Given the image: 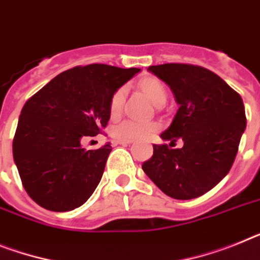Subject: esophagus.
<instances>
[{
    "label": "esophagus",
    "mask_w": 260,
    "mask_h": 260,
    "mask_svg": "<svg viewBox=\"0 0 260 260\" xmlns=\"http://www.w3.org/2000/svg\"><path fill=\"white\" fill-rule=\"evenodd\" d=\"M115 143H118V145H130L133 143V141H125V139H117Z\"/></svg>",
    "instance_id": "34e87169"
}]
</instances>
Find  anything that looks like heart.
<instances>
[{
  "label": "heart",
  "instance_id": "obj_1",
  "mask_svg": "<svg viewBox=\"0 0 260 260\" xmlns=\"http://www.w3.org/2000/svg\"><path fill=\"white\" fill-rule=\"evenodd\" d=\"M142 90L147 94L151 101L156 105H163L167 100V89L160 80L156 77H147L142 80ZM126 88L119 86L110 97L109 101V112L112 117H117L121 113L125 103ZM157 130V123L152 121H139V119H123L113 125L112 135L115 139H125V141H138L146 139L154 132Z\"/></svg>",
  "mask_w": 260,
  "mask_h": 260
}]
</instances>
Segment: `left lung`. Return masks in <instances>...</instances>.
I'll return each mask as SVG.
<instances>
[{
	"instance_id": "obj_1",
	"label": "left lung",
	"mask_w": 260,
	"mask_h": 260,
	"mask_svg": "<svg viewBox=\"0 0 260 260\" xmlns=\"http://www.w3.org/2000/svg\"><path fill=\"white\" fill-rule=\"evenodd\" d=\"M172 89L179 109L161 133L181 149L154 145V154L142 164L157 188L176 200L203 196L228 175L236 160L246 127L243 101L218 75L193 64L167 63L148 67Z\"/></svg>"
}]
</instances>
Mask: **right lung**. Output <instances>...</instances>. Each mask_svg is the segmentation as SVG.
<instances>
[{
	"instance_id": "1",
	"label": "right lung",
	"mask_w": 260,
	"mask_h": 260,
	"mask_svg": "<svg viewBox=\"0 0 260 260\" xmlns=\"http://www.w3.org/2000/svg\"><path fill=\"white\" fill-rule=\"evenodd\" d=\"M139 71L99 63L75 67L26 101L13 156L22 185L38 205L68 212L92 196L112 146L85 150L80 142L106 127L110 97Z\"/></svg>"
}]
</instances>
